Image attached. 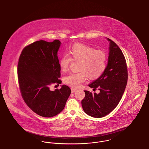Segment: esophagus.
Returning <instances> with one entry per match:
<instances>
[{
  "mask_svg": "<svg viewBox=\"0 0 149 149\" xmlns=\"http://www.w3.org/2000/svg\"><path fill=\"white\" fill-rule=\"evenodd\" d=\"M71 93H74L75 92L77 91V89H75V88H71Z\"/></svg>",
  "mask_w": 149,
  "mask_h": 149,
  "instance_id": "1",
  "label": "esophagus"
}]
</instances>
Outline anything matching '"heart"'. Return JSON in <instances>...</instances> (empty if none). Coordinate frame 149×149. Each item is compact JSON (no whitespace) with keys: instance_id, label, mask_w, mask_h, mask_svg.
I'll list each match as a JSON object with an SVG mask.
<instances>
[{"instance_id":"obj_1","label":"heart","mask_w":149,"mask_h":149,"mask_svg":"<svg viewBox=\"0 0 149 149\" xmlns=\"http://www.w3.org/2000/svg\"><path fill=\"white\" fill-rule=\"evenodd\" d=\"M69 55H64L59 61L62 71H66L71 59L79 61L78 72H71L64 79L68 85L78 88L85 81L86 75L91 79L99 78L105 70L107 62V54L103 51L96 50L83 43H76L71 46Z\"/></svg>"}]
</instances>
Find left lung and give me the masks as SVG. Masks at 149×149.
<instances>
[{
  "label": "left lung",
  "instance_id": "1",
  "mask_svg": "<svg viewBox=\"0 0 149 149\" xmlns=\"http://www.w3.org/2000/svg\"><path fill=\"white\" fill-rule=\"evenodd\" d=\"M109 42L108 63L103 73L89 84L98 94L84 91L85 98L81 105L85 113L101 118L111 112L119 103L127 83V68L125 56L120 47L113 41Z\"/></svg>",
  "mask_w": 149,
  "mask_h": 149
}]
</instances>
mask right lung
I'll return each mask as SVG.
<instances>
[{
  "label": "right lung",
  "instance_id": "obj_1",
  "mask_svg": "<svg viewBox=\"0 0 149 149\" xmlns=\"http://www.w3.org/2000/svg\"><path fill=\"white\" fill-rule=\"evenodd\" d=\"M61 42L37 41L22 51L18 64V78L22 96L36 113L52 117L60 113L65 106L71 89L63 85L52 91V84H61L57 52Z\"/></svg>",
  "mask_w": 149,
  "mask_h": 149
}]
</instances>
